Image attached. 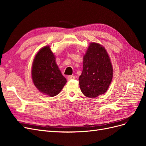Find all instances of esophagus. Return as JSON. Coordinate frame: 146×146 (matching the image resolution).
I'll use <instances>...</instances> for the list:
<instances>
[{
	"label": "esophagus",
	"mask_w": 146,
	"mask_h": 146,
	"mask_svg": "<svg viewBox=\"0 0 146 146\" xmlns=\"http://www.w3.org/2000/svg\"><path fill=\"white\" fill-rule=\"evenodd\" d=\"M67 78H68V79L69 80H73V79L76 78V76H73V75H72V76H68Z\"/></svg>",
	"instance_id": "obj_1"
}]
</instances>
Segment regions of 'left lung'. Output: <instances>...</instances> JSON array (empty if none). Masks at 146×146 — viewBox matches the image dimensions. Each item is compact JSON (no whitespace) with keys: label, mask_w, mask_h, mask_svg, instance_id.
I'll return each instance as SVG.
<instances>
[{"label":"left lung","mask_w":146,"mask_h":146,"mask_svg":"<svg viewBox=\"0 0 146 146\" xmlns=\"http://www.w3.org/2000/svg\"><path fill=\"white\" fill-rule=\"evenodd\" d=\"M113 75L107 50L100 44L91 42L83 56V71L78 78L82 93L90 98L104 94L111 84Z\"/></svg>","instance_id":"left-lung-1"}]
</instances>
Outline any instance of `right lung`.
I'll return each mask as SVG.
<instances>
[{"instance_id":"1","label":"right lung","mask_w":146,"mask_h":146,"mask_svg":"<svg viewBox=\"0 0 146 146\" xmlns=\"http://www.w3.org/2000/svg\"><path fill=\"white\" fill-rule=\"evenodd\" d=\"M32 77L37 89L50 97L58 94L67 82L56 63L55 56L49 46L41 48L35 55Z\"/></svg>"}]
</instances>
